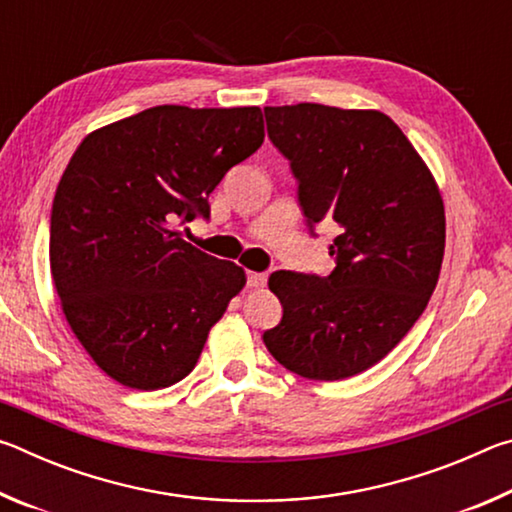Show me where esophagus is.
<instances>
[{
	"label": "esophagus",
	"mask_w": 512,
	"mask_h": 512,
	"mask_svg": "<svg viewBox=\"0 0 512 512\" xmlns=\"http://www.w3.org/2000/svg\"><path fill=\"white\" fill-rule=\"evenodd\" d=\"M246 282H248V289H262V287H266V273L248 271Z\"/></svg>",
	"instance_id": "esophagus-1"
}]
</instances>
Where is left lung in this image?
I'll list each match as a JSON object with an SVG mask.
<instances>
[{
  "label": "left lung",
  "mask_w": 512,
  "mask_h": 512,
  "mask_svg": "<svg viewBox=\"0 0 512 512\" xmlns=\"http://www.w3.org/2000/svg\"><path fill=\"white\" fill-rule=\"evenodd\" d=\"M266 131L298 180L307 228L334 221V271H275L280 325L264 332L284 368L318 381L348 379L400 343L436 289L445 207L413 144L379 110L320 103L264 108Z\"/></svg>",
  "instance_id": "1"
}]
</instances>
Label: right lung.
<instances>
[{"label":"right lung","instance_id":"right-lung-1","mask_svg":"<svg viewBox=\"0 0 512 512\" xmlns=\"http://www.w3.org/2000/svg\"><path fill=\"white\" fill-rule=\"evenodd\" d=\"M264 142L257 106H155L90 133L51 207L49 262L63 311L94 363L158 391L194 370L246 273L180 237Z\"/></svg>","mask_w":512,"mask_h":512}]
</instances>
